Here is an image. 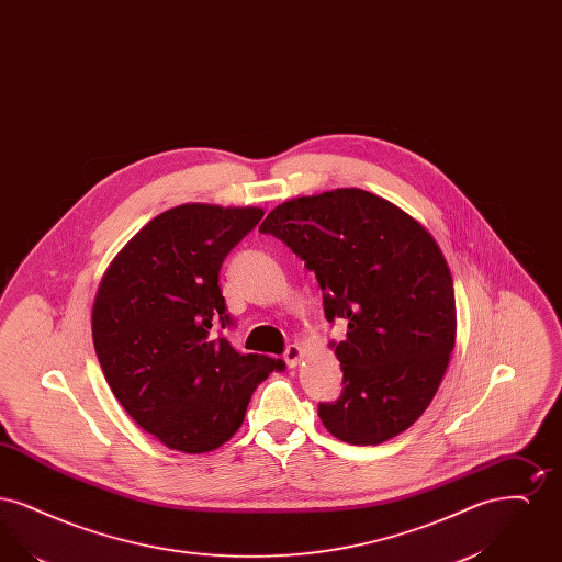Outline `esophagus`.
<instances>
[{"instance_id":"esophagus-1","label":"esophagus","mask_w":562,"mask_h":562,"mask_svg":"<svg viewBox=\"0 0 562 562\" xmlns=\"http://www.w3.org/2000/svg\"><path fill=\"white\" fill-rule=\"evenodd\" d=\"M301 356H303V349H301V346L293 344V346H289V348H286V351H284V362L289 364V369H294V367L299 364Z\"/></svg>"}]
</instances>
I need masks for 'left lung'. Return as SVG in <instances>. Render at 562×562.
<instances>
[{
  "label": "left lung",
  "mask_w": 562,
  "mask_h": 562,
  "mask_svg": "<svg viewBox=\"0 0 562 562\" xmlns=\"http://www.w3.org/2000/svg\"><path fill=\"white\" fill-rule=\"evenodd\" d=\"M259 232L284 241L318 278L344 392L318 406L335 438L369 447L411 428L436 396L457 337L453 278L428 229L364 189L293 198Z\"/></svg>",
  "instance_id": "obj_1"
}]
</instances>
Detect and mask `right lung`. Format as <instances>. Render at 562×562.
Here are the masks:
<instances>
[{"label":"right lung","mask_w":562,"mask_h":562,"mask_svg":"<svg viewBox=\"0 0 562 562\" xmlns=\"http://www.w3.org/2000/svg\"><path fill=\"white\" fill-rule=\"evenodd\" d=\"M257 206L181 204L113 257L92 303V341L109 387L164 447L209 453L241 426L257 385L284 362L238 353L218 289L227 252L261 221Z\"/></svg>","instance_id":"obj_1"}]
</instances>
